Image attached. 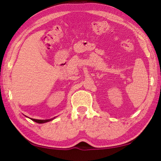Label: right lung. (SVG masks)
I'll list each match as a JSON object with an SVG mask.
<instances>
[{"label":"right lung","instance_id":"add662e5","mask_svg":"<svg viewBox=\"0 0 161 161\" xmlns=\"http://www.w3.org/2000/svg\"><path fill=\"white\" fill-rule=\"evenodd\" d=\"M25 117H28V116H26V115H25ZM28 118H29V117H28ZM56 117H54L53 118H51V119H33V118H29L30 119H31L32 120H33V121H35V122H37V123H39V124H42V123H45V122H50V121H51V120H53V119H54V118H55Z\"/></svg>","mask_w":161,"mask_h":161}]
</instances>
